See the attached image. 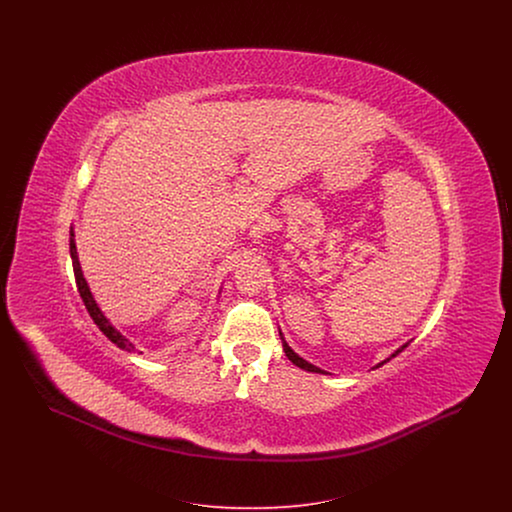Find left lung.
I'll list each match as a JSON object with an SVG mask.
<instances>
[{
	"label": "left lung",
	"mask_w": 512,
	"mask_h": 512,
	"mask_svg": "<svg viewBox=\"0 0 512 512\" xmlns=\"http://www.w3.org/2000/svg\"><path fill=\"white\" fill-rule=\"evenodd\" d=\"M280 338H282V347H284V353H286V357L292 361L293 365L299 366V368H303V370H307V372H317V374H330V372H326V370H322V368H318V366L311 365V363H309V361H305L303 357H299V355L293 351L292 347L288 345V341H286V338H284L282 330H280ZM409 343H411V341H407V343H403L401 347H397V349L391 353L388 359H384V361H380L378 365L372 366V370H374V368H380L382 365H386V363L391 361L393 357H397V355H399V353H401V351H403V349H405Z\"/></svg>",
	"instance_id": "8db88e82"
}]
</instances>
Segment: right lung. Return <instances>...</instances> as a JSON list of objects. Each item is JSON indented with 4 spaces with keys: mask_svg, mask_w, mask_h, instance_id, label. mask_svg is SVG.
<instances>
[{
    "mask_svg": "<svg viewBox=\"0 0 512 512\" xmlns=\"http://www.w3.org/2000/svg\"><path fill=\"white\" fill-rule=\"evenodd\" d=\"M69 245H71V259H73L76 286H78V292H80V297H82V301H84V305H86V309H88L90 317L94 318V322L98 324L99 330H101L109 340L113 341L117 347H121L124 351H134V349H136V347H134V343L128 340L126 336H122L121 332L111 324V320L105 317V313L99 309L98 301H96L94 293H92L90 286H88V280L84 278V272H82L80 261H78V251H76L74 226H71V244ZM197 343H199V340L195 341V345H197Z\"/></svg>",
    "mask_w": 512,
    "mask_h": 512,
    "instance_id": "right-lung-1",
    "label": "right lung"
}]
</instances>
